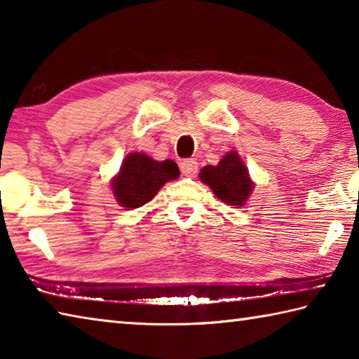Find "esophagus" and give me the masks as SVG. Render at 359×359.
I'll return each instance as SVG.
<instances>
[{
  "instance_id": "esophagus-1",
  "label": "esophagus",
  "mask_w": 359,
  "mask_h": 359,
  "mask_svg": "<svg viewBox=\"0 0 359 359\" xmlns=\"http://www.w3.org/2000/svg\"><path fill=\"white\" fill-rule=\"evenodd\" d=\"M198 161L196 160H184L180 163V171L184 175H187V177H191V175H194L196 172H198Z\"/></svg>"
}]
</instances>
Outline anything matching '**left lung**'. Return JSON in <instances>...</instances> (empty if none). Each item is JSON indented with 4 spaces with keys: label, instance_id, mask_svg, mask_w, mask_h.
<instances>
[{
    "label": "left lung",
    "instance_id": "left-lung-1",
    "mask_svg": "<svg viewBox=\"0 0 359 359\" xmlns=\"http://www.w3.org/2000/svg\"><path fill=\"white\" fill-rule=\"evenodd\" d=\"M199 179L202 184L210 187L217 199L235 208L245 205L255 188L248 166L236 151L222 156L217 165L203 166Z\"/></svg>",
    "mask_w": 359,
    "mask_h": 359
}]
</instances>
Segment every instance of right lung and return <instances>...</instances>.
<instances>
[{
	"label": "right lung",
	"instance_id": "1",
	"mask_svg": "<svg viewBox=\"0 0 359 359\" xmlns=\"http://www.w3.org/2000/svg\"><path fill=\"white\" fill-rule=\"evenodd\" d=\"M179 175V166L172 160L158 161L143 152H130L111 179V193L123 208H140L156 198L161 187Z\"/></svg>",
	"mask_w": 359,
	"mask_h": 359
}]
</instances>
